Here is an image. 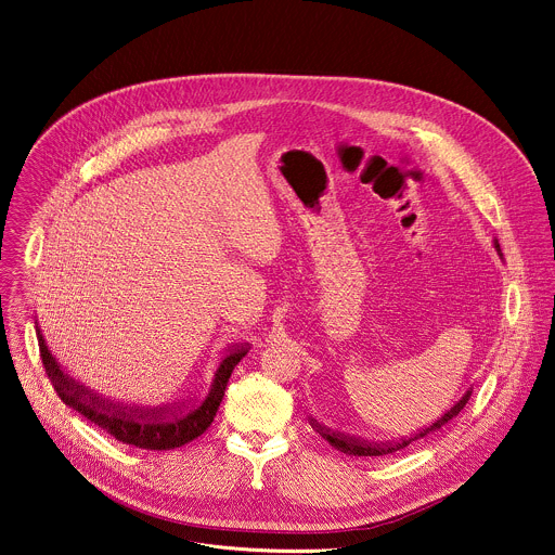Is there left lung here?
Wrapping results in <instances>:
<instances>
[{
    "label": "left lung",
    "instance_id": "1",
    "mask_svg": "<svg viewBox=\"0 0 555 555\" xmlns=\"http://www.w3.org/2000/svg\"><path fill=\"white\" fill-rule=\"evenodd\" d=\"M494 248H496V253L501 255V246H499V242L494 240ZM503 257V255H501ZM469 395H472V388H467L465 392H463V398L456 402V404H452L450 406V411H446L441 417H437L433 424H428V426H424L422 430H417V433H413V435H406V437H402V439H392V441H369V439H360V437H353V435H345V433H338V430H332V428H327V426H323V424H319L315 420H311L309 417V424H311V428L319 433L323 439H327L336 450H340V452H345V454H353V456H384V454H392V452H398V450H402V448H406L409 443H413V441H417V439H422V437H426V435H430V433H437L441 426H446L452 417H456L463 409H465V404L469 402Z\"/></svg>",
    "mask_w": 555,
    "mask_h": 555
}]
</instances>
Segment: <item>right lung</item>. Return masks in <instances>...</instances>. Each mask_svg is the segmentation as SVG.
<instances>
[{"label":"right lung","mask_w":555,"mask_h":555,"mask_svg":"<svg viewBox=\"0 0 555 555\" xmlns=\"http://www.w3.org/2000/svg\"><path fill=\"white\" fill-rule=\"evenodd\" d=\"M37 325V323H35ZM37 338L41 349V360L46 373L59 392V398L74 411L88 417L99 428L107 430L122 443L144 448V450H171L197 439L215 420L221 404L225 384L232 375V369L248 353L250 345H232L221 358L210 388L204 400H184L163 406H142L127 404L105 398V395L88 388L86 384L69 377L56 358L50 353L46 338L37 325Z\"/></svg>","instance_id":"add662e5"}]
</instances>
